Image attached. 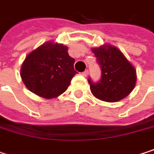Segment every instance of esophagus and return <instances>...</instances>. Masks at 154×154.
<instances>
[{
  "instance_id": "esophagus-1",
  "label": "esophagus",
  "mask_w": 154,
  "mask_h": 154,
  "mask_svg": "<svg viewBox=\"0 0 154 154\" xmlns=\"http://www.w3.org/2000/svg\"><path fill=\"white\" fill-rule=\"evenodd\" d=\"M82 74H83V76H85V77H87V76H88V74H89V71H88V70H85V71H84Z\"/></svg>"
}]
</instances>
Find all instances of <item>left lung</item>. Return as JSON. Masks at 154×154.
<instances>
[{
  "instance_id": "left-lung-1",
  "label": "left lung",
  "mask_w": 154,
  "mask_h": 154,
  "mask_svg": "<svg viewBox=\"0 0 154 154\" xmlns=\"http://www.w3.org/2000/svg\"><path fill=\"white\" fill-rule=\"evenodd\" d=\"M92 51L102 70L98 82L88 78L92 94L109 103L118 102L128 96L136 85L135 68L118 48L112 45L93 48Z\"/></svg>"
}]
</instances>
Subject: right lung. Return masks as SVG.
Masks as SVG:
<instances>
[{
	"label": "right lung",
	"instance_id": "obj_1",
	"mask_svg": "<svg viewBox=\"0 0 154 154\" xmlns=\"http://www.w3.org/2000/svg\"><path fill=\"white\" fill-rule=\"evenodd\" d=\"M74 62L68 47L47 42L26 56L20 75L32 93L46 99L55 98L68 89L76 75Z\"/></svg>",
	"mask_w": 154,
	"mask_h": 154
}]
</instances>
